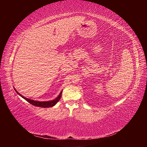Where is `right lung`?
Instances as JSON below:
<instances>
[{"label":"right lung","instance_id":"add662e5","mask_svg":"<svg viewBox=\"0 0 147 147\" xmlns=\"http://www.w3.org/2000/svg\"><path fill=\"white\" fill-rule=\"evenodd\" d=\"M14 89L18 94L21 97H23L24 99L27 100L28 102H29L30 104H32L34 106L40 107H43V108H48V107H51L55 106L57 104V102H58L59 100V99H61V94H62V91H61V92L59 93L58 96H57L55 99L51 100H49V101H37V100H32V99H29V98H26V97H25L23 95L20 94V93L16 90L15 88H14Z\"/></svg>","mask_w":147,"mask_h":147}]
</instances>
